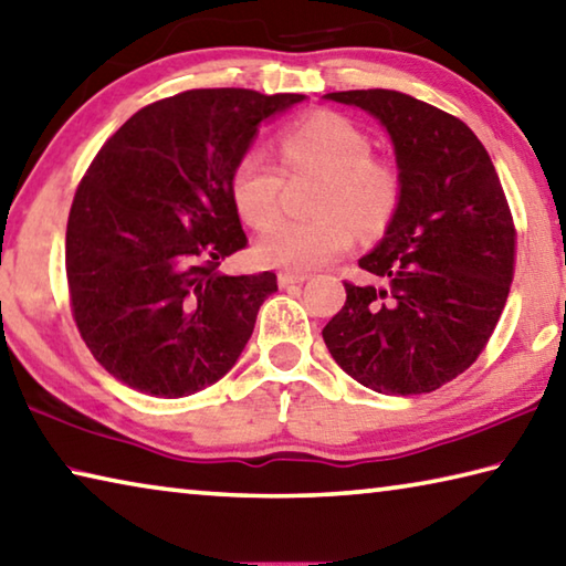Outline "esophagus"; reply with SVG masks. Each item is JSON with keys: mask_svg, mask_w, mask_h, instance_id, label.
Returning <instances> with one entry per match:
<instances>
[{"mask_svg": "<svg viewBox=\"0 0 566 566\" xmlns=\"http://www.w3.org/2000/svg\"><path fill=\"white\" fill-rule=\"evenodd\" d=\"M306 280L304 274H292V272H280V276H276V282H280V286H292V284H302Z\"/></svg>", "mask_w": 566, "mask_h": 566, "instance_id": "1", "label": "esophagus"}]
</instances>
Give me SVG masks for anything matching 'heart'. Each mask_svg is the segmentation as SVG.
Masks as SVG:
<instances>
[{
    "mask_svg": "<svg viewBox=\"0 0 566 566\" xmlns=\"http://www.w3.org/2000/svg\"><path fill=\"white\" fill-rule=\"evenodd\" d=\"M282 159L290 171L324 169L314 209L306 219H280L260 237L256 260L290 272H312L347 252L357 224L379 232L395 217L401 199L399 169L371 155V139L359 124L334 112L310 114L282 132ZM229 191L239 217L266 227L280 212L284 169L260 147L237 159Z\"/></svg>",
    "mask_w": 566,
    "mask_h": 566,
    "instance_id": "b5f03b06",
    "label": "heart"
}]
</instances>
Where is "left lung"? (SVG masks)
Segmentation results:
<instances>
[{
  "instance_id": "8db88e82",
  "label": "left lung",
  "mask_w": 566,
  "mask_h": 566,
  "mask_svg": "<svg viewBox=\"0 0 566 566\" xmlns=\"http://www.w3.org/2000/svg\"><path fill=\"white\" fill-rule=\"evenodd\" d=\"M385 124L401 199L322 329L334 361L379 395H424L472 367L510 296L516 229L502 181L462 119L395 90L332 92Z\"/></svg>"
}]
</instances>
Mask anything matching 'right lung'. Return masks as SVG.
I'll use <instances>...</instances> for the list:
<instances>
[{"label": "right lung", "mask_w": 566, "mask_h": 566, "mask_svg": "<svg viewBox=\"0 0 566 566\" xmlns=\"http://www.w3.org/2000/svg\"><path fill=\"white\" fill-rule=\"evenodd\" d=\"M302 99L189 90L132 114L92 159L66 222V284L114 379L177 399L234 367L276 274L217 272L247 247L229 177L256 127Z\"/></svg>", "instance_id": "add662e5"}]
</instances>
